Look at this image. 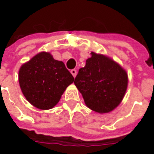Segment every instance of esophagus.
<instances>
[{
  "mask_svg": "<svg viewBox=\"0 0 154 154\" xmlns=\"http://www.w3.org/2000/svg\"><path fill=\"white\" fill-rule=\"evenodd\" d=\"M70 72L72 73V75L73 76V77H76V75H77V70L76 69H72L71 71H70Z\"/></svg>",
  "mask_w": 154,
  "mask_h": 154,
  "instance_id": "34e87169",
  "label": "esophagus"
}]
</instances>
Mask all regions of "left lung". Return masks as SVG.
Wrapping results in <instances>:
<instances>
[{
  "mask_svg": "<svg viewBox=\"0 0 154 154\" xmlns=\"http://www.w3.org/2000/svg\"><path fill=\"white\" fill-rule=\"evenodd\" d=\"M91 55L79 69L74 84L87 107L100 113L111 112L124 97L128 75L111 58L94 52Z\"/></svg>",
  "mask_w": 154,
  "mask_h": 154,
  "instance_id": "8db88e82",
  "label": "left lung"
}]
</instances>
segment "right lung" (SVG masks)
Masks as SVG:
<instances>
[{"mask_svg":"<svg viewBox=\"0 0 154 154\" xmlns=\"http://www.w3.org/2000/svg\"><path fill=\"white\" fill-rule=\"evenodd\" d=\"M18 77L26 100L40 109L54 107L74 81L65 64L46 52L39 53L21 65Z\"/></svg>","mask_w":154,"mask_h":154,"instance_id":"add662e5","label":"right lung"}]
</instances>
